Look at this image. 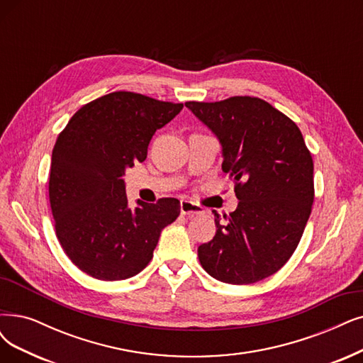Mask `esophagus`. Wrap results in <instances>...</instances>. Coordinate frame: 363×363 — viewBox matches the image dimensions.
Instances as JSON below:
<instances>
[{
    "instance_id": "obj_1",
    "label": "esophagus",
    "mask_w": 363,
    "mask_h": 363,
    "mask_svg": "<svg viewBox=\"0 0 363 363\" xmlns=\"http://www.w3.org/2000/svg\"><path fill=\"white\" fill-rule=\"evenodd\" d=\"M205 212V209L191 202V200H181V213L182 216H189V217H193V216H202V213Z\"/></svg>"
}]
</instances>
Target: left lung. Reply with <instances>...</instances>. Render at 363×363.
Listing matches in <instances>:
<instances>
[{"instance_id": "obj_1", "label": "left lung", "mask_w": 363, "mask_h": 363, "mask_svg": "<svg viewBox=\"0 0 363 363\" xmlns=\"http://www.w3.org/2000/svg\"><path fill=\"white\" fill-rule=\"evenodd\" d=\"M185 106L217 136L238 208L212 211L217 233L197 250L200 264L227 284H252L296 250L314 202V164L298 125L257 97Z\"/></svg>"}]
</instances>
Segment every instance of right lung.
I'll list each match as a JSON object with an SVG mask.
<instances>
[{
  "label": "right lung",
  "mask_w": 363,
  "mask_h": 363,
  "mask_svg": "<svg viewBox=\"0 0 363 363\" xmlns=\"http://www.w3.org/2000/svg\"><path fill=\"white\" fill-rule=\"evenodd\" d=\"M116 91L72 116L52 151L49 200L60 244L80 271L103 281L127 279L151 262L160 233L178 218L179 200H138L131 209L124 174L147 155L154 133L182 111Z\"/></svg>",
  "instance_id": "right-lung-1"
}]
</instances>
